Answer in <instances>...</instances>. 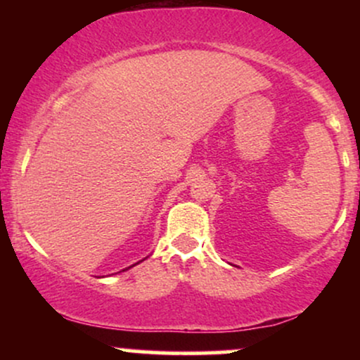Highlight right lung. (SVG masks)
Listing matches in <instances>:
<instances>
[{
  "mask_svg": "<svg viewBox=\"0 0 360 360\" xmlns=\"http://www.w3.org/2000/svg\"><path fill=\"white\" fill-rule=\"evenodd\" d=\"M130 267H131V266H130ZM123 271H125V269H123Z\"/></svg>",
  "mask_w": 360,
  "mask_h": 360,
  "instance_id": "right-lung-1",
  "label": "right lung"
}]
</instances>
